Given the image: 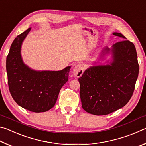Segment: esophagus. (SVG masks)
<instances>
[{
  "instance_id": "esophagus-1",
  "label": "esophagus",
  "mask_w": 146,
  "mask_h": 146,
  "mask_svg": "<svg viewBox=\"0 0 146 146\" xmlns=\"http://www.w3.org/2000/svg\"><path fill=\"white\" fill-rule=\"evenodd\" d=\"M84 68L82 64H76L73 68V75L76 77H80L84 73Z\"/></svg>"
}]
</instances>
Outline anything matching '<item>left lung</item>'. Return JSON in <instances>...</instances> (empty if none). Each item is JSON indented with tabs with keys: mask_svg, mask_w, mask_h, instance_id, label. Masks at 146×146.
Masks as SVG:
<instances>
[{
	"mask_svg": "<svg viewBox=\"0 0 146 146\" xmlns=\"http://www.w3.org/2000/svg\"><path fill=\"white\" fill-rule=\"evenodd\" d=\"M113 34L124 40L104 47L97 60L78 78L82 106L94 115H106L123 107L131 98L139 66L135 47L122 33Z\"/></svg>",
	"mask_w": 146,
	"mask_h": 146,
	"instance_id": "obj_1",
	"label": "left lung"
}]
</instances>
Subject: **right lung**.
<instances>
[{
  "instance_id": "add662e5",
  "label": "right lung",
  "mask_w": 146,
  "mask_h": 146,
  "mask_svg": "<svg viewBox=\"0 0 146 146\" xmlns=\"http://www.w3.org/2000/svg\"><path fill=\"white\" fill-rule=\"evenodd\" d=\"M31 30L15 38L6 58L9 90L22 108L35 113L46 112L55 106L62 87L68 82L71 66L60 71L35 70L24 62L21 48Z\"/></svg>"
}]
</instances>
